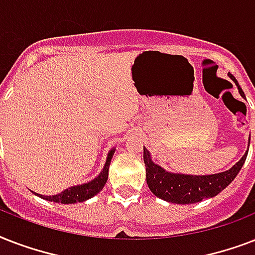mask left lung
<instances>
[{"label":"left lung","instance_id":"8db88e82","mask_svg":"<svg viewBox=\"0 0 255 255\" xmlns=\"http://www.w3.org/2000/svg\"><path fill=\"white\" fill-rule=\"evenodd\" d=\"M229 77L238 87V91L242 98H245V94L238 85V82L236 81V78L232 74H229ZM248 151L242 156V159L229 170L214 174L193 176V174L168 172L152 161L151 153L144 147V164H145V172H147L148 188L156 197L161 198L164 201L172 202V204L185 205V204L200 202L204 198L214 197L236 178L242 165L245 164Z\"/></svg>","mask_w":255,"mask_h":255}]
</instances>
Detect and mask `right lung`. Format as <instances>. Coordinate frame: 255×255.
<instances>
[{
	"label": "right lung",
	"mask_w": 255,
	"mask_h": 255,
	"mask_svg": "<svg viewBox=\"0 0 255 255\" xmlns=\"http://www.w3.org/2000/svg\"><path fill=\"white\" fill-rule=\"evenodd\" d=\"M114 153H115V148H112L111 151L108 152L107 160H106L103 169L91 181L86 182V184H81V185L70 186V188L65 189L61 193L54 194V196H42V194L38 193L35 194L39 196L41 198H45L47 201L59 202V204H77V202H83L86 200H90L95 194L99 193L100 190L103 189V186L106 185L108 178V168H110Z\"/></svg>",
	"instance_id": "right-lung-1"
}]
</instances>
